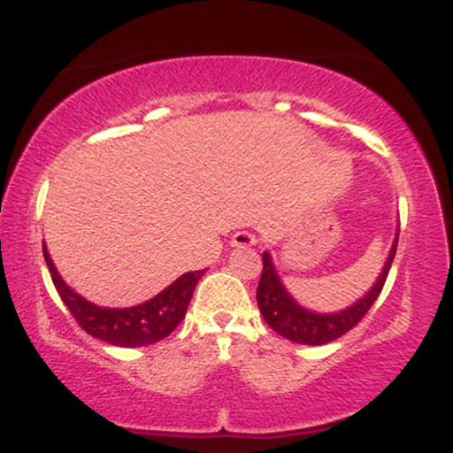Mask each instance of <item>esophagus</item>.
<instances>
[{
    "instance_id": "obj_1",
    "label": "esophagus",
    "mask_w": 453,
    "mask_h": 453,
    "mask_svg": "<svg viewBox=\"0 0 453 453\" xmlns=\"http://www.w3.org/2000/svg\"><path fill=\"white\" fill-rule=\"evenodd\" d=\"M232 247H251V244H256L257 242V238H256V234H251V232H236L232 236Z\"/></svg>"
}]
</instances>
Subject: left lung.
I'll return each instance as SVG.
<instances>
[{
    "mask_svg": "<svg viewBox=\"0 0 453 453\" xmlns=\"http://www.w3.org/2000/svg\"><path fill=\"white\" fill-rule=\"evenodd\" d=\"M396 247L398 238L394 241V247L392 251H389L386 266H383L381 274H379L377 283L372 285L371 292L357 300L356 304H351L349 309L332 315L311 313V311L303 309V306L296 303L292 296L285 292L283 285H280L277 273H274L273 259H270L268 253H264V268L257 285L259 313L264 315L266 324L273 327L277 334L292 342H300V345H326V342L341 339L342 334H347V332L360 324L362 317L371 311L372 304H375L383 285H386L388 273L389 268H392L394 256H396Z\"/></svg>",
    "mask_w": 453,
    "mask_h": 453,
    "instance_id": "8db88e82",
    "label": "left lung"
}]
</instances>
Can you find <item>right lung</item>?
I'll list each match as a JSON object with an SVG mask.
<instances>
[{"mask_svg":"<svg viewBox=\"0 0 453 453\" xmlns=\"http://www.w3.org/2000/svg\"><path fill=\"white\" fill-rule=\"evenodd\" d=\"M44 259L55 289L59 292L72 317L78 321V326L87 334L117 347H147L164 341L183 321L197 280L204 274V270L187 273L176 279L173 285H168L164 292L150 298L149 303L132 306V309H102V306L87 303L74 289L67 288L50 262L46 247Z\"/></svg>","mask_w":453,"mask_h":453,"instance_id":"obj_1","label":"right lung"}]
</instances>
